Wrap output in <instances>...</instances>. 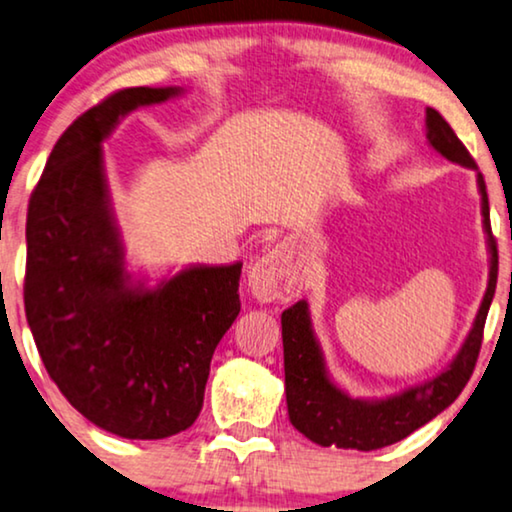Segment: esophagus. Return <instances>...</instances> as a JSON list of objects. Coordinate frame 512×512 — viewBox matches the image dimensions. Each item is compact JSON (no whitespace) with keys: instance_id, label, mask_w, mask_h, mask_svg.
<instances>
[{"instance_id":"esophagus-1","label":"esophagus","mask_w":512,"mask_h":512,"mask_svg":"<svg viewBox=\"0 0 512 512\" xmlns=\"http://www.w3.org/2000/svg\"><path fill=\"white\" fill-rule=\"evenodd\" d=\"M248 288L260 302H276V299L288 302L297 297L302 288V276L285 245H276L252 264L248 271Z\"/></svg>"}]
</instances>
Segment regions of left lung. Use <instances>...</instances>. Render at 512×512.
I'll use <instances>...</instances> for the list:
<instances>
[{"label": "left lung", "instance_id": "1", "mask_svg": "<svg viewBox=\"0 0 512 512\" xmlns=\"http://www.w3.org/2000/svg\"><path fill=\"white\" fill-rule=\"evenodd\" d=\"M426 140L428 147L438 152L442 159L475 170L482 229H485L489 252L487 290L482 295L480 309L475 313L466 339L445 370L435 374L433 379L407 386L398 393L384 395V398H353L349 391H344L332 379L323 349H320L316 332H313L306 299H299L295 306L283 311L285 400H288L290 424L320 447L335 445L339 449L372 452V449L400 442L438 417L442 410H447L459 398L463 386L468 384L470 374H473L475 360H478L482 330H485V320L496 290V274H499V252H496L492 224H489L487 187L475 161L470 159L468 149L461 145L456 133L433 107H426Z\"/></svg>", "mask_w": 512, "mask_h": 512}]
</instances>
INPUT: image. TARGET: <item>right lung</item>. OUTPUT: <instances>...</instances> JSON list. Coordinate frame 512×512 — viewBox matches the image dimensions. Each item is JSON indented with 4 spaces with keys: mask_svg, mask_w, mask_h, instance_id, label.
Segmentation results:
<instances>
[{
    "mask_svg": "<svg viewBox=\"0 0 512 512\" xmlns=\"http://www.w3.org/2000/svg\"><path fill=\"white\" fill-rule=\"evenodd\" d=\"M182 86L109 95L53 147L27 210L25 313L46 372L74 410L126 440H161L199 417L213 353L234 323L243 262L152 278L128 267L105 142L138 107Z\"/></svg>",
    "mask_w": 512,
    "mask_h": 512,
    "instance_id": "1",
    "label": "right lung"
}]
</instances>
